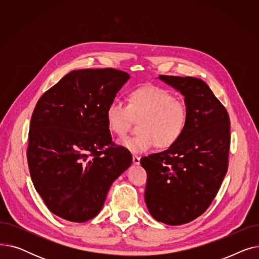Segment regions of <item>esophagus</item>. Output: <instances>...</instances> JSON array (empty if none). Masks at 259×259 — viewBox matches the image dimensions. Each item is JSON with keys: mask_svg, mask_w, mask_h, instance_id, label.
I'll list each match as a JSON object with an SVG mask.
<instances>
[{"mask_svg": "<svg viewBox=\"0 0 259 259\" xmlns=\"http://www.w3.org/2000/svg\"><path fill=\"white\" fill-rule=\"evenodd\" d=\"M132 160H133V164H134V165H140L141 157L138 156V155H133V156H132Z\"/></svg>", "mask_w": 259, "mask_h": 259, "instance_id": "34e87169", "label": "esophagus"}]
</instances>
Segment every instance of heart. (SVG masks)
<instances>
[{"instance_id": "obj_1", "label": "heart", "mask_w": 259, "mask_h": 259, "mask_svg": "<svg viewBox=\"0 0 259 259\" xmlns=\"http://www.w3.org/2000/svg\"><path fill=\"white\" fill-rule=\"evenodd\" d=\"M189 115L185 100L174 98L165 88L147 85L129 94L128 105L118 100L109 104L106 121L111 133L124 138L134 120H141L140 133L121 140L119 145L132 153H144L156 145L169 148L178 143L186 131Z\"/></svg>"}]
</instances>
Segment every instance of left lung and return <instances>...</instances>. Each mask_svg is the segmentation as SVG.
<instances>
[{
  "label": "left lung",
  "mask_w": 259,
  "mask_h": 259,
  "mask_svg": "<svg viewBox=\"0 0 259 259\" xmlns=\"http://www.w3.org/2000/svg\"><path fill=\"white\" fill-rule=\"evenodd\" d=\"M158 77L184 95L190 115L178 143L142 157L147 172L145 200L154 220L180 226L200 216L219 192L229 165L230 118L202 79Z\"/></svg>",
  "instance_id": "left-lung-1"
}]
</instances>
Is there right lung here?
<instances>
[{
    "instance_id": "add662e5",
    "label": "right lung",
    "mask_w": 259,
    "mask_h": 259,
    "mask_svg": "<svg viewBox=\"0 0 259 259\" xmlns=\"http://www.w3.org/2000/svg\"><path fill=\"white\" fill-rule=\"evenodd\" d=\"M130 75L113 68L66 74L37 101L27 160L33 186L63 220L84 223L103 208L132 155L112 142L106 110Z\"/></svg>"
}]
</instances>
